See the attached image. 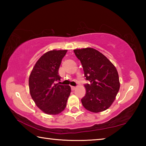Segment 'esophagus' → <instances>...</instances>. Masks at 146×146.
Wrapping results in <instances>:
<instances>
[{
	"label": "esophagus",
	"instance_id": "obj_1",
	"mask_svg": "<svg viewBox=\"0 0 146 146\" xmlns=\"http://www.w3.org/2000/svg\"><path fill=\"white\" fill-rule=\"evenodd\" d=\"M71 89L72 91H74L76 89V87H75V86H71Z\"/></svg>",
	"mask_w": 146,
	"mask_h": 146
}]
</instances>
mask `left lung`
<instances>
[{
	"label": "left lung",
	"mask_w": 146,
	"mask_h": 146,
	"mask_svg": "<svg viewBox=\"0 0 146 146\" xmlns=\"http://www.w3.org/2000/svg\"><path fill=\"white\" fill-rule=\"evenodd\" d=\"M82 64L86 79V93L81 99L84 107L98 113L110 107L120 89L119 77L115 66L106 56L91 48L74 49Z\"/></svg>",
	"instance_id": "obj_1"
}]
</instances>
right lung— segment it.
<instances>
[{
	"instance_id": "right-lung-1",
	"label": "right lung",
	"mask_w": 146,
	"mask_h": 146,
	"mask_svg": "<svg viewBox=\"0 0 146 146\" xmlns=\"http://www.w3.org/2000/svg\"><path fill=\"white\" fill-rule=\"evenodd\" d=\"M68 50H52L36 62L29 78V92L36 106L48 115H57L66 108L70 86L55 84L60 80L58 69Z\"/></svg>"
}]
</instances>
